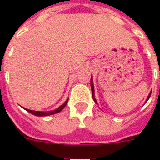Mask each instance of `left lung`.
I'll return each instance as SVG.
<instances>
[{
    "mask_svg": "<svg viewBox=\"0 0 160 160\" xmlns=\"http://www.w3.org/2000/svg\"><path fill=\"white\" fill-rule=\"evenodd\" d=\"M91 87H92V96H93V99L94 101H95V103L97 104V101H96V99H95V98H94V89H93V84H92V80L91 79ZM150 96H151V93L149 94V96H148V99L147 100H148L149 99V98H150Z\"/></svg>",
    "mask_w": 160,
    "mask_h": 160,
    "instance_id": "8db88e82",
    "label": "left lung"
}]
</instances>
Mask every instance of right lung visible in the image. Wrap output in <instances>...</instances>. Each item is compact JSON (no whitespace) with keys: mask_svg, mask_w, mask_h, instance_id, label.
Wrapping results in <instances>:
<instances>
[{"mask_svg":"<svg viewBox=\"0 0 160 160\" xmlns=\"http://www.w3.org/2000/svg\"><path fill=\"white\" fill-rule=\"evenodd\" d=\"M67 103H68V100L64 103V104L62 105V106H60L57 110H55V111H50V112H42V111H31V110H28V109H26V111L30 112V113H32V115H35V116H38V117H45V116H49V115H53V114H56V113H58L60 111L62 110L63 108L65 107L67 105Z\"/></svg>","mask_w":160,"mask_h":160,"instance_id":"add662e5","label":"right lung"}]
</instances>
